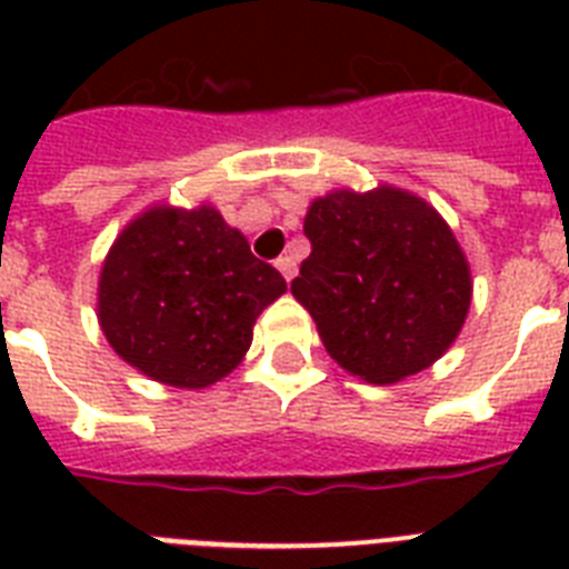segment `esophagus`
I'll list each match as a JSON object with an SVG mask.
<instances>
[{
	"label": "esophagus",
	"instance_id": "1",
	"mask_svg": "<svg viewBox=\"0 0 569 569\" xmlns=\"http://www.w3.org/2000/svg\"><path fill=\"white\" fill-rule=\"evenodd\" d=\"M274 266H277V271L286 277V283H292V277L298 274V266H295V259L292 257H280Z\"/></svg>",
	"mask_w": 569,
	"mask_h": 569
}]
</instances>
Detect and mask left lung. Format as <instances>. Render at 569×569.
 <instances>
[{
	"label": "left lung",
	"instance_id": "8db88e82",
	"mask_svg": "<svg viewBox=\"0 0 569 569\" xmlns=\"http://www.w3.org/2000/svg\"><path fill=\"white\" fill-rule=\"evenodd\" d=\"M303 232L312 250L292 295L348 375L387 387L449 351L472 303V274L428 200L387 182L333 189L312 200Z\"/></svg>",
	"mask_w": 569,
	"mask_h": 569
}]
</instances>
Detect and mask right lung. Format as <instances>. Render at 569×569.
<instances>
[{
  "instance_id": "right-lung-1",
  "label": "right lung",
  "mask_w": 569,
  "mask_h": 569,
  "mask_svg": "<svg viewBox=\"0 0 569 569\" xmlns=\"http://www.w3.org/2000/svg\"><path fill=\"white\" fill-rule=\"evenodd\" d=\"M286 292L277 268L209 203L147 206L100 268L97 319L114 355L164 387L206 389L236 369Z\"/></svg>"
}]
</instances>
